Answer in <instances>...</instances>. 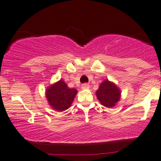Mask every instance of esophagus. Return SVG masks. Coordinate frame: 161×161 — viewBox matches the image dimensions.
Masks as SVG:
<instances>
[{
  "mask_svg": "<svg viewBox=\"0 0 161 161\" xmlns=\"http://www.w3.org/2000/svg\"><path fill=\"white\" fill-rule=\"evenodd\" d=\"M81 87H82V89H89L90 85L89 84H86V83H85V84H83L82 85H81Z\"/></svg>",
  "mask_w": 161,
  "mask_h": 161,
  "instance_id": "obj_1",
  "label": "esophagus"
}]
</instances>
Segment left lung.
Instances as JSON below:
<instances>
[{
  "label": "left lung",
  "instance_id": "obj_1",
  "mask_svg": "<svg viewBox=\"0 0 161 161\" xmlns=\"http://www.w3.org/2000/svg\"><path fill=\"white\" fill-rule=\"evenodd\" d=\"M121 92L113 83L104 80L97 91V97L100 102L106 107L111 108L119 100Z\"/></svg>",
  "mask_w": 161,
  "mask_h": 161
}]
</instances>
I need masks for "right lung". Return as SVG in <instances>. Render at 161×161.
<instances>
[{
    "mask_svg": "<svg viewBox=\"0 0 161 161\" xmlns=\"http://www.w3.org/2000/svg\"><path fill=\"white\" fill-rule=\"evenodd\" d=\"M77 93V90L68 88L65 83L60 80L46 90V97L53 109L61 112L71 106Z\"/></svg>",
    "mask_w": 161,
    "mask_h": 161,
    "instance_id": "obj_1",
    "label": "right lung"
}]
</instances>
